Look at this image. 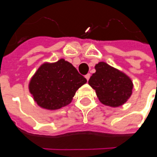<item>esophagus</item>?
<instances>
[{"instance_id":"1","label":"esophagus","mask_w":157,"mask_h":157,"mask_svg":"<svg viewBox=\"0 0 157 157\" xmlns=\"http://www.w3.org/2000/svg\"><path fill=\"white\" fill-rule=\"evenodd\" d=\"M85 77H86V80H89V78H90V77H91V74H90V73H87V74H86V75L85 76Z\"/></svg>"}]
</instances>
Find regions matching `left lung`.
I'll return each mask as SVG.
<instances>
[{"label": "left lung", "mask_w": 157, "mask_h": 157, "mask_svg": "<svg viewBox=\"0 0 157 157\" xmlns=\"http://www.w3.org/2000/svg\"><path fill=\"white\" fill-rule=\"evenodd\" d=\"M95 70L96 72L91 76L88 84L95 90L100 102L112 107L126 103L134 86L129 77L105 62L97 63Z\"/></svg>", "instance_id": "8db88e82"}]
</instances>
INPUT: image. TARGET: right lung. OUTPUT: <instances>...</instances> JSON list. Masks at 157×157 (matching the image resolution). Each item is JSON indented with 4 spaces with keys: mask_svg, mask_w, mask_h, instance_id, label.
<instances>
[{
    "mask_svg": "<svg viewBox=\"0 0 157 157\" xmlns=\"http://www.w3.org/2000/svg\"><path fill=\"white\" fill-rule=\"evenodd\" d=\"M86 83V78L62 58L42 64L31 78L29 90L39 106L56 110L70 104L76 91Z\"/></svg>",
    "mask_w": 157,
    "mask_h": 157,
    "instance_id": "1",
    "label": "right lung"
}]
</instances>
